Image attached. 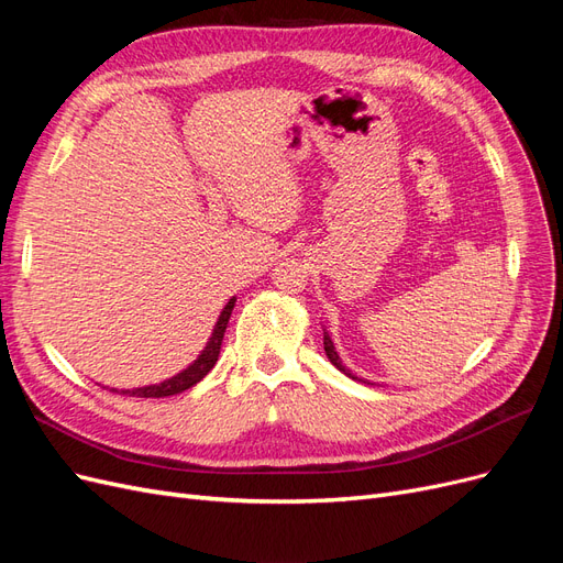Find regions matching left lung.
Listing matches in <instances>:
<instances>
[{
	"label": "left lung",
	"mask_w": 563,
	"mask_h": 563,
	"mask_svg": "<svg viewBox=\"0 0 563 563\" xmlns=\"http://www.w3.org/2000/svg\"><path fill=\"white\" fill-rule=\"evenodd\" d=\"M323 350H327V356H329V362L340 371V373H345L347 378H352V380H356V383H368V380H364V378H356L354 373L347 368V366H343V362H340V354L335 352V345H333V340H331V335L327 333V329H323ZM368 385H373V383H368Z\"/></svg>",
	"instance_id": "obj_1"
}]
</instances>
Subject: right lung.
Segmentation results:
<instances>
[{
    "mask_svg": "<svg viewBox=\"0 0 563 563\" xmlns=\"http://www.w3.org/2000/svg\"><path fill=\"white\" fill-rule=\"evenodd\" d=\"M234 302L236 298H230L228 305L223 308V312H220L216 327H213V333L209 338L207 347L201 350V354L197 356V360L183 368L180 373H176L174 378H168L164 383H157V385H145V387H133V389H122V395L126 397H141V399H159V397H172V395H180V391L190 389L192 385H197L207 373L216 366L218 362V354H220V345H223V335H225V329H228V321H230V314L234 310ZM117 391V389H114Z\"/></svg>",
    "mask_w": 563,
    "mask_h": 563,
    "instance_id": "right-lung-1",
    "label": "right lung"
}]
</instances>
